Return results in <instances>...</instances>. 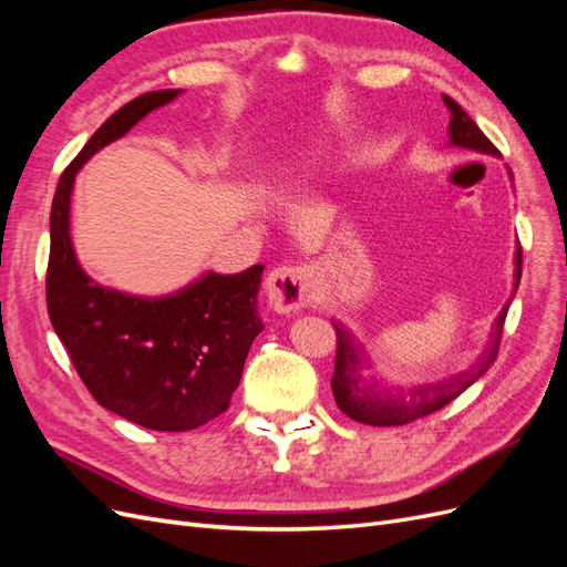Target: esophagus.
Here are the masks:
<instances>
[{"label":"esophagus","instance_id":"obj_1","mask_svg":"<svg viewBox=\"0 0 567 567\" xmlns=\"http://www.w3.org/2000/svg\"><path fill=\"white\" fill-rule=\"evenodd\" d=\"M312 288H315V271L307 265L277 267L269 271V277L265 281L267 300L274 310L281 315L300 312L302 307L310 305Z\"/></svg>","mask_w":567,"mask_h":567}]
</instances>
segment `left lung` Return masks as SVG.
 Listing matches in <instances>:
<instances>
[{
	"label": "left lung",
	"instance_id": "left-lung-1",
	"mask_svg": "<svg viewBox=\"0 0 567 567\" xmlns=\"http://www.w3.org/2000/svg\"><path fill=\"white\" fill-rule=\"evenodd\" d=\"M444 106L450 111V146L468 148L475 153H489V156H499V151L487 140L473 117L463 111L456 101L447 94H442ZM511 175V169H508ZM513 177V175H511ZM516 274H513V290H518L520 274H523V248L518 244L516 248ZM513 300V298H511ZM511 300L502 307V312L496 315L492 336L487 348L483 350L475 362L452 379H444L437 383H425L414 388H400V390H379V381H367L364 369L369 367V354L364 346L352 338V333L342 323L333 321V329L338 333V350H336V371L331 379L333 398L342 414H348L352 421L367 423V425H404L416 419H423L433 411L447 406L458 394L471 388L480 375L494 364L496 354H499V342L504 333V321L508 315Z\"/></svg>",
	"mask_w": 567,
	"mask_h": 567
}]
</instances>
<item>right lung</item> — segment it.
<instances>
[{
	"mask_svg": "<svg viewBox=\"0 0 567 567\" xmlns=\"http://www.w3.org/2000/svg\"><path fill=\"white\" fill-rule=\"evenodd\" d=\"M182 90L146 92L101 125L63 169L49 217V319L92 398L142 427L184 433L225 414L255 336L262 265L208 271L177 293L130 296L96 284L71 241V196L80 167Z\"/></svg>",
	"mask_w": 567,
	"mask_h": 567,
	"instance_id": "add662e5",
	"label": "right lung"
}]
</instances>
